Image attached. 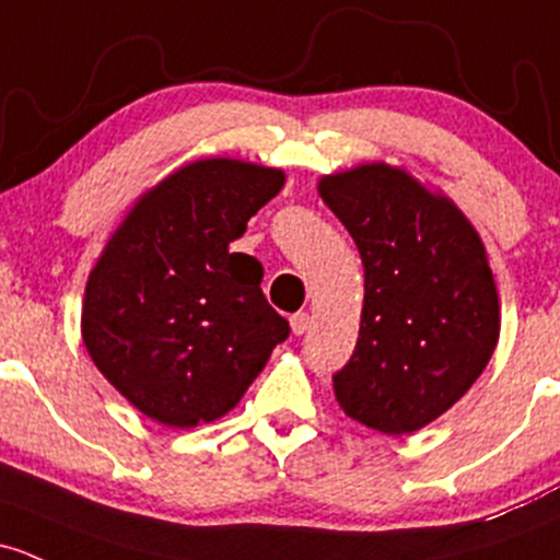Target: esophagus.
Returning a JSON list of instances; mask_svg holds the SVG:
<instances>
[{
	"mask_svg": "<svg viewBox=\"0 0 560 560\" xmlns=\"http://www.w3.org/2000/svg\"><path fill=\"white\" fill-rule=\"evenodd\" d=\"M290 325H292V332H295V335L308 332V327H311V316L305 314V311H298V314H292Z\"/></svg>",
	"mask_w": 560,
	"mask_h": 560,
	"instance_id": "esophagus-1",
	"label": "esophagus"
}]
</instances>
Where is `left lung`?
<instances>
[{"instance_id": "left-lung-1", "label": "left lung", "mask_w": 560, "mask_h": 560, "mask_svg": "<svg viewBox=\"0 0 560 560\" xmlns=\"http://www.w3.org/2000/svg\"><path fill=\"white\" fill-rule=\"evenodd\" d=\"M319 192L364 265L362 325L335 397L364 427L410 434L462 399L497 349L486 249L456 206L384 163L325 176Z\"/></svg>"}]
</instances>
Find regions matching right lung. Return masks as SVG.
I'll list each match as a JSON object with an SVG mask.
<instances>
[{
  "mask_svg": "<svg viewBox=\"0 0 560 560\" xmlns=\"http://www.w3.org/2000/svg\"><path fill=\"white\" fill-rule=\"evenodd\" d=\"M284 185L276 168L198 161L133 206L85 287L82 340L144 416L196 427L235 408L284 343L262 265L231 244Z\"/></svg>",
  "mask_w": 560,
  "mask_h": 560,
  "instance_id": "obj_1",
  "label": "right lung"
}]
</instances>
